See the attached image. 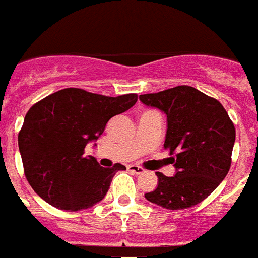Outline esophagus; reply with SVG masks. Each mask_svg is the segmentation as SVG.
Masks as SVG:
<instances>
[{
	"mask_svg": "<svg viewBox=\"0 0 258 258\" xmlns=\"http://www.w3.org/2000/svg\"><path fill=\"white\" fill-rule=\"evenodd\" d=\"M130 172L135 173V174H142L145 172V169L141 168V166H138V165H130L128 166Z\"/></svg>",
	"mask_w": 258,
	"mask_h": 258,
	"instance_id": "obj_1",
	"label": "esophagus"
}]
</instances>
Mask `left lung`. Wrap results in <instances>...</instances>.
<instances>
[{"label":"left lung","instance_id":"left-lung-1","mask_svg":"<svg viewBox=\"0 0 258 258\" xmlns=\"http://www.w3.org/2000/svg\"><path fill=\"white\" fill-rule=\"evenodd\" d=\"M139 100L166 113L164 149L177 170L173 177L157 172L158 186L145 198L168 210L194 207L229 173L235 142L234 123L216 98L192 86L141 94Z\"/></svg>","mask_w":258,"mask_h":258}]
</instances>
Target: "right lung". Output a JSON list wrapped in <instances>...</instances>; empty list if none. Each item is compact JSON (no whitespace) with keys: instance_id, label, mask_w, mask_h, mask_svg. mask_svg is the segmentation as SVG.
<instances>
[{"instance_id":"add662e5","label":"right lung","mask_w":258,"mask_h":258,"mask_svg":"<svg viewBox=\"0 0 258 258\" xmlns=\"http://www.w3.org/2000/svg\"><path fill=\"white\" fill-rule=\"evenodd\" d=\"M138 94L109 97L66 88L29 108L19 133V149L29 185L44 202L64 211L90 208L104 199L115 173L84 157L86 143L104 133L108 120L133 107Z\"/></svg>"}]
</instances>
